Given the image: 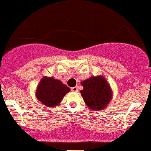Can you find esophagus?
Returning <instances> with one entry per match:
<instances>
[{"instance_id": "obj_1", "label": "esophagus", "mask_w": 151, "mask_h": 151, "mask_svg": "<svg viewBox=\"0 0 151 151\" xmlns=\"http://www.w3.org/2000/svg\"><path fill=\"white\" fill-rule=\"evenodd\" d=\"M72 91H74V92H77L78 91V86H74V87H72V89H71Z\"/></svg>"}]
</instances>
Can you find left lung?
Returning <instances> with one entry per match:
<instances>
[{"label": "left lung", "mask_w": 151, "mask_h": 151, "mask_svg": "<svg viewBox=\"0 0 151 151\" xmlns=\"http://www.w3.org/2000/svg\"><path fill=\"white\" fill-rule=\"evenodd\" d=\"M81 84L84 89L80 93L89 109L101 111L111 100L112 91L110 85L102 76L90 77L81 81Z\"/></svg>", "instance_id": "obj_1"}]
</instances>
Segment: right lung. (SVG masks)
<instances>
[{"label": "right lung", "instance_id": "add662e5", "mask_svg": "<svg viewBox=\"0 0 151 151\" xmlns=\"http://www.w3.org/2000/svg\"><path fill=\"white\" fill-rule=\"evenodd\" d=\"M70 91L60 80L53 77H44L40 81L36 90V97L48 107H55L60 104L65 95Z\"/></svg>", "mask_w": 151, "mask_h": 151}]
</instances>
